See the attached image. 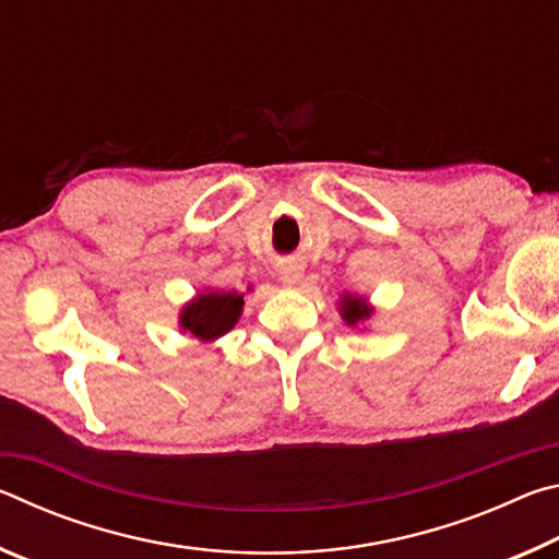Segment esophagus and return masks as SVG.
Returning a JSON list of instances; mask_svg holds the SVG:
<instances>
[{
    "instance_id": "esophagus-1",
    "label": "esophagus",
    "mask_w": 559,
    "mask_h": 559,
    "mask_svg": "<svg viewBox=\"0 0 559 559\" xmlns=\"http://www.w3.org/2000/svg\"><path fill=\"white\" fill-rule=\"evenodd\" d=\"M278 276L283 283H286V286H296V283H300V278H302V269L298 266V263H286V266H281Z\"/></svg>"
}]
</instances>
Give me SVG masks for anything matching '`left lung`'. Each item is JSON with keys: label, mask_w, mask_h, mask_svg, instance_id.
<instances>
[{"label": "left lung", "mask_w": 559, "mask_h": 559, "mask_svg": "<svg viewBox=\"0 0 559 559\" xmlns=\"http://www.w3.org/2000/svg\"><path fill=\"white\" fill-rule=\"evenodd\" d=\"M337 310L347 328H357V325H362L365 320L372 318L374 306L365 296H359V293H343L337 300Z\"/></svg>", "instance_id": "obj_1"}]
</instances>
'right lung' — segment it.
I'll return each mask as SVG.
<instances>
[{"mask_svg":"<svg viewBox=\"0 0 559 559\" xmlns=\"http://www.w3.org/2000/svg\"><path fill=\"white\" fill-rule=\"evenodd\" d=\"M251 290V288H249ZM243 310V293L224 288H204L179 308V333L194 337L197 343L212 345L239 323Z\"/></svg>","mask_w":559,"mask_h":559,"instance_id":"1","label":"right lung"}]
</instances>
